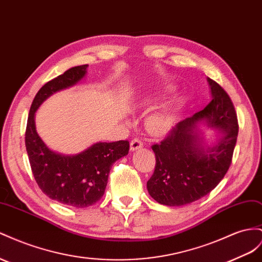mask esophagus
<instances>
[{
    "label": "esophagus",
    "instance_id": "esophagus-1",
    "mask_svg": "<svg viewBox=\"0 0 262 262\" xmlns=\"http://www.w3.org/2000/svg\"><path fill=\"white\" fill-rule=\"evenodd\" d=\"M142 146H143L142 141H141L140 139H133L131 141V144H130V150L136 151V150H139V148H141Z\"/></svg>",
    "mask_w": 262,
    "mask_h": 262
}]
</instances>
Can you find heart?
Returning a JSON list of instances; mask_svg holds the SVG:
<instances>
[{"label":"heart","mask_w":262,"mask_h":262,"mask_svg":"<svg viewBox=\"0 0 262 262\" xmlns=\"http://www.w3.org/2000/svg\"><path fill=\"white\" fill-rule=\"evenodd\" d=\"M165 124V116L164 115H154L147 120V128L151 131H160L163 129Z\"/></svg>","instance_id":"1"}]
</instances>
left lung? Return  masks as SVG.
<instances>
[{"label": "left lung", "mask_w": 262, "mask_h": 262, "mask_svg": "<svg viewBox=\"0 0 262 262\" xmlns=\"http://www.w3.org/2000/svg\"><path fill=\"white\" fill-rule=\"evenodd\" d=\"M213 99L203 110L182 120L165 138L151 147L155 168L147 181V190L158 203L183 206L210 193L227 173L237 142L238 119L229 95L208 78ZM206 119L222 129L224 137L211 148L200 144L195 124Z\"/></svg>", "instance_id": "1"}]
</instances>
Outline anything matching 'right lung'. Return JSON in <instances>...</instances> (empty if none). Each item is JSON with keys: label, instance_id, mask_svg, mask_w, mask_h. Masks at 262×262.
Segmentation results:
<instances>
[{"label": "right lung", "instance_id": "right-lung-1", "mask_svg": "<svg viewBox=\"0 0 262 262\" xmlns=\"http://www.w3.org/2000/svg\"><path fill=\"white\" fill-rule=\"evenodd\" d=\"M87 67L70 68L38 90L31 105L25 131L28 160L39 188L49 199L77 208L91 206L103 196L111 166L129 153V141L99 142L77 155H60L49 150L38 137L34 115L49 96L78 82Z\"/></svg>", "mask_w": 262, "mask_h": 262}]
</instances>
